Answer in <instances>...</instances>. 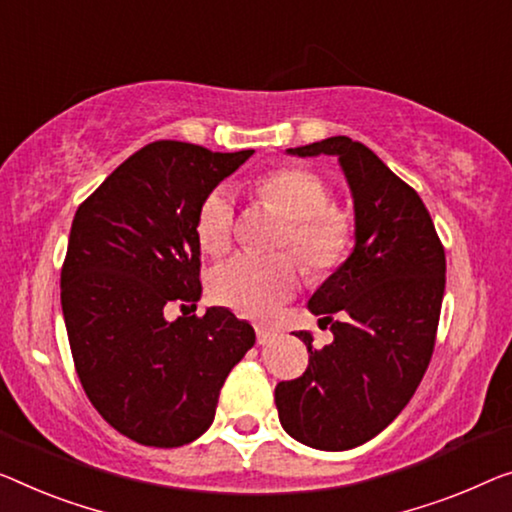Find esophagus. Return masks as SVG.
Returning a JSON list of instances; mask_svg holds the SVG:
<instances>
[{
    "label": "esophagus",
    "mask_w": 512,
    "mask_h": 512,
    "mask_svg": "<svg viewBox=\"0 0 512 512\" xmlns=\"http://www.w3.org/2000/svg\"><path fill=\"white\" fill-rule=\"evenodd\" d=\"M273 340H276V333L269 331V329H257V345H259V347L271 345Z\"/></svg>",
    "instance_id": "esophagus-1"
}]
</instances>
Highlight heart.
<instances>
[{"instance_id": "heart-1", "label": "heart", "mask_w": 512, "mask_h": 512, "mask_svg": "<svg viewBox=\"0 0 512 512\" xmlns=\"http://www.w3.org/2000/svg\"><path fill=\"white\" fill-rule=\"evenodd\" d=\"M257 193L287 220L285 243L312 273L331 271L352 243V220L329 207L326 183L305 170H278L259 181ZM234 200L227 188H216L197 211L195 234L207 253H223L232 241ZM299 287V271L285 255L262 257L236 253L209 273L213 299L243 317L269 319Z\"/></svg>"}]
</instances>
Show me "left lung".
<instances>
[{"label": "left lung", "instance_id": "obj_1", "mask_svg": "<svg viewBox=\"0 0 512 512\" xmlns=\"http://www.w3.org/2000/svg\"><path fill=\"white\" fill-rule=\"evenodd\" d=\"M333 156L354 202V248L310 296L333 342L308 347L299 379L280 381L276 407L289 437L317 451H349L386 430L432 358L446 287V255L414 188L361 142L345 135L287 149Z\"/></svg>", "mask_w": 512, "mask_h": 512}]
</instances>
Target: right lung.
I'll list each match as a JSON object with an SVG mask.
<instances>
[{
  "instance_id": "right-lung-1",
  "label": "right lung",
  "mask_w": 512,
  "mask_h": 512,
  "mask_svg": "<svg viewBox=\"0 0 512 512\" xmlns=\"http://www.w3.org/2000/svg\"><path fill=\"white\" fill-rule=\"evenodd\" d=\"M253 149L218 154L160 140L114 170L75 211L61 269V312L87 398L114 430L144 446L195 441L216 416L220 388L255 345L230 308H197V211Z\"/></svg>"
}]
</instances>
